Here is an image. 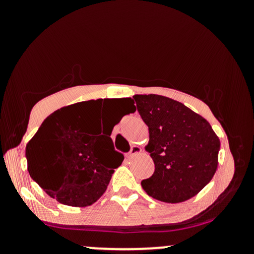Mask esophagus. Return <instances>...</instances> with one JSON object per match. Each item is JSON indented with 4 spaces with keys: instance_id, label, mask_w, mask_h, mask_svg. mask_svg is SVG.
Here are the masks:
<instances>
[{
    "instance_id": "1",
    "label": "esophagus",
    "mask_w": 254,
    "mask_h": 254,
    "mask_svg": "<svg viewBox=\"0 0 254 254\" xmlns=\"http://www.w3.org/2000/svg\"><path fill=\"white\" fill-rule=\"evenodd\" d=\"M141 153H142V148L141 147H138V145H132L130 151L127 153V156L132 157V156L137 155V154H141Z\"/></svg>"
}]
</instances>
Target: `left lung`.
I'll return each instance as SVG.
<instances>
[{"mask_svg":"<svg viewBox=\"0 0 254 254\" xmlns=\"http://www.w3.org/2000/svg\"><path fill=\"white\" fill-rule=\"evenodd\" d=\"M137 111L149 129L150 153L155 171L142 180L149 196L166 203L194 197L214 177L220 139L202 116L162 95H133Z\"/></svg>","mask_w":254,"mask_h":254,"instance_id":"left-lung-1","label":"left lung"}]
</instances>
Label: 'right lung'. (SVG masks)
I'll return each instance as SVG.
<instances>
[{"label":"right lung","instance_id":"1","mask_svg":"<svg viewBox=\"0 0 254 254\" xmlns=\"http://www.w3.org/2000/svg\"><path fill=\"white\" fill-rule=\"evenodd\" d=\"M109 101L125 115L136 111L131 98L69 105L51 113L26 145L31 178L60 203L70 206L95 203L106 191L115 168L123 162L124 155L115 150L110 137L122 118L117 121L110 116L101 135L100 112L110 110V105L106 106Z\"/></svg>","mask_w":254,"mask_h":254}]
</instances>
